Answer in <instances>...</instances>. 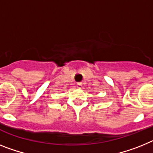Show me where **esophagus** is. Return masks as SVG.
<instances>
[{
  "label": "esophagus",
  "instance_id": "34e87169",
  "mask_svg": "<svg viewBox=\"0 0 153 153\" xmlns=\"http://www.w3.org/2000/svg\"><path fill=\"white\" fill-rule=\"evenodd\" d=\"M77 88H82V82L77 83Z\"/></svg>",
  "mask_w": 153,
  "mask_h": 153
}]
</instances>
